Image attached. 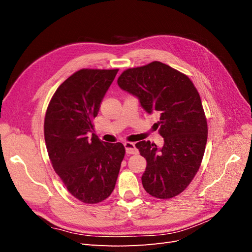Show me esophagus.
<instances>
[{
    "label": "esophagus",
    "instance_id": "34e87169",
    "mask_svg": "<svg viewBox=\"0 0 252 252\" xmlns=\"http://www.w3.org/2000/svg\"><path fill=\"white\" fill-rule=\"evenodd\" d=\"M124 146H125L127 155H135L136 152H138V149H136L135 145L133 143L126 142V143H124Z\"/></svg>",
    "mask_w": 252,
    "mask_h": 252
}]
</instances>
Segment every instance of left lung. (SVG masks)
Instances as JSON below:
<instances>
[{"label":"left lung","mask_w":252,"mask_h":252,"mask_svg":"<svg viewBox=\"0 0 252 252\" xmlns=\"http://www.w3.org/2000/svg\"><path fill=\"white\" fill-rule=\"evenodd\" d=\"M118 84L138 96L148 113L159 114L158 127L164 146L158 149L150 141L135 144L147 161L144 189L158 199L177 196L199 171L207 143V120L199 93L186 74L158 61L128 68Z\"/></svg>","instance_id":"1"}]
</instances>
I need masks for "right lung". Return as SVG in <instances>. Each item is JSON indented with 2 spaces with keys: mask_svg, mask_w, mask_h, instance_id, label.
<instances>
[{
  "mask_svg": "<svg viewBox=\"0 0 252 252\" xmlns=\"http://www.w3.org/2000/svg\"><path fill=\"white\" fill-rule=\"evenodd\" d=\"M118 71L83 68L74 72L56 90L45 114L44 136L53 169L69 193L86 204L111 194L125 156L122 143L88 136Z\"/></svg>",
  "mask_w": 252,
  "mask_h": 252,
  "instance_id": "obj_1",
  "label": "right lung"
}]
</instances>
